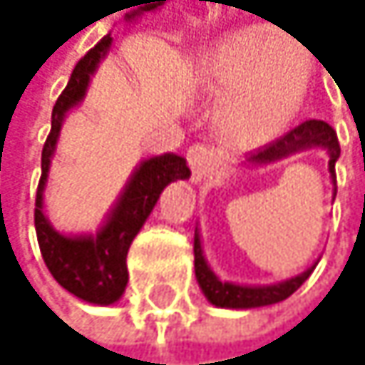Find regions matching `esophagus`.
Segmentation results:
<instances>
[{
    "label": "esophagus",
    "mask_w": 365,
    "mask_h": 365,
    "mask_svg": "<svg viewBox=\"0 0 365 365\" xmlns=\"http://www.w3.org/2000/svg\"><path fill=\"white\" fill-rule=\"evenodd\" d=\"M186 162L192 170V179L195 181H203L207 179L217 170V164H219V158H217V150L207 144H195L188 148L186 153Z\"/></svg>",
    "instance_id": "34e87169"
}]
</instances>
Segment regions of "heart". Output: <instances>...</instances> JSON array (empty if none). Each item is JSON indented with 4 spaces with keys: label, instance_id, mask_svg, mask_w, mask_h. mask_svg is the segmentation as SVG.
<instances>
[{
    "label": "heart",
    "instance_id": "b5f03b06",
    "mask_svg": "<svg viewBox=\"0 0 365 365\" xmlns=\"http://www.w3.org/2000/svg\"><path fill=\"white\" fill-rule=\"evenodd\" d=\"M313 78L311 54L296 38L267 28L230 34L205 69L207 87L232 91L221 107L223 129L238 142L254 144L293 120Z\"/></svg>",
    "mask_w": 365,
    "mask_h": 365
}]
</instances>
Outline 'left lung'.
<instances>
[{
    "label": "left lung",
    "mask_w": 365,
    "mask_h": 365,
    "mask_svg": "<svg viewBox=\"0 0 365 365\" xmlns=\"http://www.w3.org/2000/svg\"><path fill=\"white\" fill-rule=\"evenodd\" d=\"M311 146H322L329 150V158H331L329 170H331V177L335 179V162L339 158L341 148H339L337 133L324 120H307V122L298 124L296 129H291L276 142L267 144L264 148L256 150L254 155H250V162H254V164L276 162V160H282L287 155H293V153L311 148ZM313 269L315 267L307 269L304 274H300L296 278L284 280L280 284H272V287H241V284H232V282H221L212 272H210L207 262L201 254L199 234H195V274H197L199 287L203 289L205 298L210 302L217 307H223V309H254V307H267V304L287 300L293 291H298L302 287V282L311 276Z\"/></svg>",
    "instance_id": "obj_1"
}]
</instances>
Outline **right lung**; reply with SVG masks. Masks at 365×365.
<instances>
[{
  "instance_id": "obj_1",
  "label": "right lung",
  "mask_w": 365,
  "mask_h": 365,
  "mask_svg": "<svg viewBox=\"0 0 365 365\" xmlns=\"http://www.w3.org/2000/svg\"><path fill=\"white\" fill-rule=\"evenodd\" d=\"M109 46L111 36L107 34L76 63L67 87L56 98V105L52 109V129L43 144V153H41V179L34 203L36 241L41 256L46 260V267L63 289L91 304H113L115 300H120L124 287L129 282L127 252L131 247V241L148 219L162 190L170 181L186 179L190 175L184 158L170 155V153L150 158L135 170L113 215L109 217L107 225L98 232V236L69 238L58 234L48 223L43 215V186L48 179L50 158L61 131V122L69 109L83 101L89 76L96 72L98 63L107 54Z\"/></svg>"
}]
</instances>
